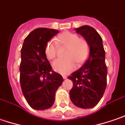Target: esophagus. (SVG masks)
Listing matches in <instances>:
<instances>
[{
    "mask_svg": "<svg viewBox=\"0 0 125 125\" xmlns=\"http://www.w3.org/2000/svg\"><path fill=\"white\" fill-rule=\"evenodd\" d=\"M63 78L66 79V78H67V76H66V75H63Z\"/></svg>",
    "mask_w": 125,
    "mask_h": 125,
    "instance_id": "esophagus-1",
    "label": "esophagus"
}]
</instances>
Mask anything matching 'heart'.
<instances>
[{
  "mask_svg": "<svg viewBox=\"0 0 125 125\" xmlns=\"http://www.w3.org/2000/svg\"><path fill=\"white\" fill-rule=\"evenodd\" d=\"M57 45L59 48H66L63 57L65 59L57 60L52 63V68L57 73L66 75L77 66L82 65L89 54V45L84 38H78L76 34L64 32L58 36ZM45 54L50 60L57 57V47L52 42L47 43Z\"/></svg>",
  "mask_w": 125,
  "mask_h": 125,
  "instance_id": "obj_1",
  "label": "heart"
}]
</instances>
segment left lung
<instances>
[{
  "mask_svg": "<svg viewBox=\"0 0 125 125\" xmlns=\"http://www.w3.org/2000/svg\"><path fill=\"white\" fill-rule=\"evenodd\" d=\"M75 30L88 42L90 54L84 65L68 78L73 83L70 98L75 106L91 108L97 105L106 88L105 50L102 38L94 28L85 25Z\"/></svg>",
  "mask_w": 125,
  "mask_h": 125,
  "instance_id": "obj_1",
  "label": "left lung"
}]
</instances>
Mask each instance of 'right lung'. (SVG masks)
Segmentation results:
<instances>
[{
	"mask_svg": "<svg viewBox=\"0 0 125 125\" xmlns=\"http://www.w3.org/2000/svg\"><path fill=\"white\" fill-rule=\"evenodd\" d=\"M58 33L52 29H36L25 38L21 50L20 85L27 103L35 110L52 107L56 91L63 81L52 71L45 54L47 43Z\"/></svg>",
	"mask_w": 125,
	"mask_h": 125,
	"instance_id": "obj_1",
	"label": "right lung"
}]
</instances>
